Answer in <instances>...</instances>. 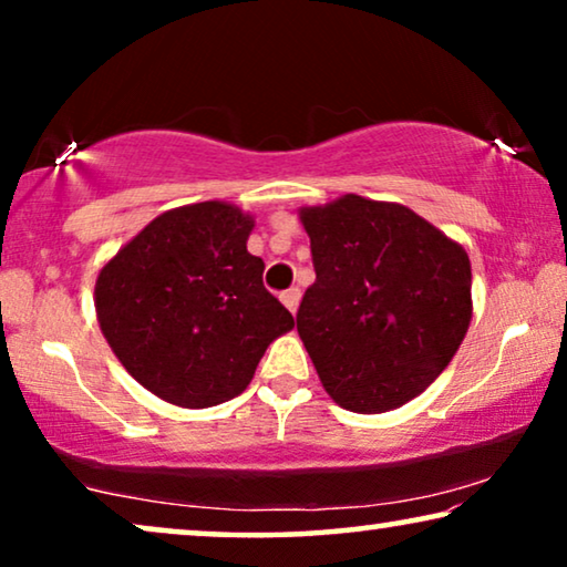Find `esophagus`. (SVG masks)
Here are the masks:
<instances>
[{"label": "esophagus", "instance_id": "obj_1", "mask_svg": "<svg viewBox=\"0 0 567 567\" xmlns=\"http://www.w3.org/2000/svg\"><path fill=\"white\" fill-rule=\"evenodd\" d=\"M299 299H301V291H299V289H289V291H284V293H281L284 307L289 309L291 315H297V309H299Z\"/></svg>", "mask_w": 567, "mask_h": 567}]
</instances>
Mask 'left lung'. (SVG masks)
Here are the masks:
<instances>
[{
    "label": "left lung",
    "instance_id": "8db88e82",
    "mask_svg": "<svg viewBox=\"0 0 567 567\" xmlns=\"http://www.w3.org/2000/svg\"><path fill=\"white\" fill-rule=\"evenodd\" d=\"M299 221L317 281L301 299L297 330L324 392L351 413L402 408L467 336V252L413 208L355 193L301 206Z\"/></svg>",
    "mask_w": 567,
    "mask_h": 567
}]
</instances>
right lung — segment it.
<instances>
[{"label":"right lung","instance_id":"add662e5","mask_svg":"<svg viewBox=\"0 0 567 567\" xmlns=\"http://www.w3.org/2000/svg\"><path fill=\"white\" fill-rule=\"evenodd\" d=\"M255 219L227 200L159 214L100 268L95 312L115 359L177 408H214L247 390L293 317L247 252Z\"/></svg>","mask_w":567,"mask_h":567}]
</instances>
